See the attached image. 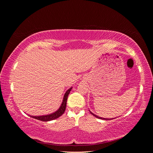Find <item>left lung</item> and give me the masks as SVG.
<instances>
[{"label":"left lung","mask_w":153,"mask_h":153,"mask_svg":"<svg viewBox=\"0 0 153 153\" xmlns=\"http://www.w3.org/2000/svg\"><path fill=\"white\" fill-rule=\"evenodd\" d=\"M89 112H91V114H92L94 115V117H97V118H98V119H103V120H112V119H115V118H112V119H107V118H103V117H100V116H98V115H95V114H94L92 112H91V111L89 110Z\"/></svg>","instance_id":"obj_1"}]
</instances>
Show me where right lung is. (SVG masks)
<instances>
[{"label": "right lung", "mask_w": 153, "mask_h": 153, "mask_svg": "<svg viewBox=\"0 0 153 153\" xmlns=\"http://www.w3.org/2000/svg\"><path fill=\"white\" fill-rule=\"evenodd\" d=\"M72 88H73L72 87H70L65 92V94H64V95L63 100H62V102L61 106H60V107L59 108V109L55 111V112L50 114H47V115H39V116H34V115H29V116L32 117V118H34V119L39 120V121H52V120H54L55 119L59 117L60 116H61V115L64 113V112H65L69 92H70V91H71Z\"/></svg>", "instance_id": "add662e5"}]
</instances>
